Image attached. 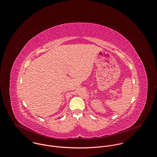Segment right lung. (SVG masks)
I'll list each match as a JSON object with an SVG mask.
<instances>
[{"label":"right lung","mask_w":157,"mask_h":157,"mask_svg":"<svg viewBox=\"0 0 157 157\" xmlns=\"http://www.w3.org/2000/svg\"><path fill=\"white\" fill-rule=\"evenodd\" d=\"M61 117H60V118H61Z\"/></svg>","instance_id":"right-lung-1"}]
</instances>
